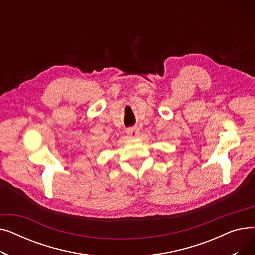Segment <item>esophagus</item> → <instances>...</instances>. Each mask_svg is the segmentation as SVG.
<instances>
[{"instance_id": "esophagus-1", "label": "esophagus", "mask_w": 255, "mask_h": 255, "mask_svg": "<svg viewBox=\"0 0 255 255\" xmlns=\"http://www.w3.org/2000/svg\"><path fill=\"white\" fill-rule=\"evenodd\" d=\"M127 135L131 138H136L138 136V133H139V129L137 127H130L127 128L126 130Z\"/></svg>"}]
</instances>
